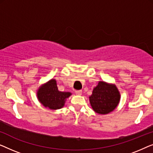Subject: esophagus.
I'll return each mask as SVG.
<instances>
[{
	"label": "esophagus",
	"mask_w": 153,
	"mask_h": 153,
	"mask_svg": "<svg viewBox=\"0 0 153 153\" xmlns=\"http://www.w3.org/2000/svg\"><path fill=\"white\" fill-rule=\"evenodd\" d=\"M82 90H76V94H77V95H81L82 94Z\"/></svg>",
	"instance_id": "esophagus-1"
}]
</instances>
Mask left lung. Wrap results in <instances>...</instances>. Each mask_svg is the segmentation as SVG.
I'll return each mask as SVG.
<instances>
[{
	"label": "left lung",
	"instance_id": "left-lung-1",
	"mask_svg": "<svg viewBox=\"0 0 153 153\" xmlns=\"http://www.w3.org/2000/svg\"><path fill=\"white\" fill-rule=\"evenodd\" d=\"M89 100L96 113L106 114L117 107L120 100V94L115 85L99 82L92 95L89 96Z\"/></svg>",
	"mask_w": 153,
	"mask_h": 153
}]
</instances>
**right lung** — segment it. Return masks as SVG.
<instances>
[{"mask_svg":"<svg viewBox=\"0 0 153 153\" xmlns=\"http://www.w3.org/2000/svg\"><path fill=\"white\" fill-rule=\"evenodd\" d=\"M71 94L69 92L58 91L55 79H51L48 82L41 87L37 91L39 102L44 107L51 109H58L64 105L66 99Z\"/></svg>","mask_w":153,"mask_h":153,"instance_id":"1","label":"right lung"}]
</instances>
